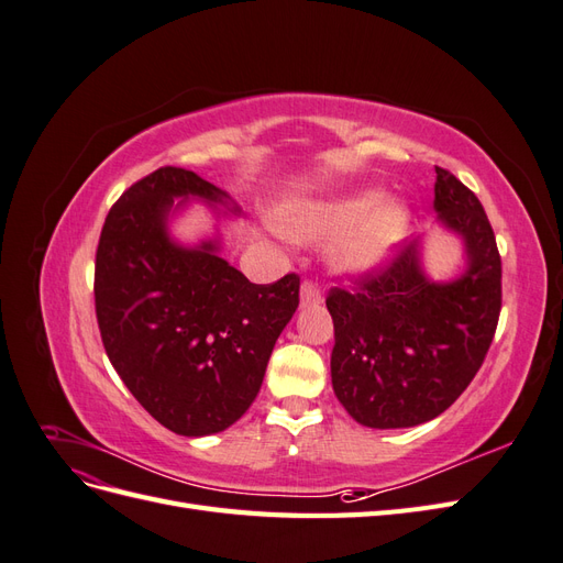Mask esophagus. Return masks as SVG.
I'll return each mask as SVG.
<instances>
[{
  "instance_id": "1",
  "label": "esophagus",
  "mask_w": 563,
  "mask_h": 563,
  "mask_svg": "<svg viewBox=\"0 0 563 563\" xmlns=\"http://www.w3.org/2000/svg\"><path fill=\"white\" fill-rule=\"evenodd\" d=\"M321 302V288L312 282H305L300 286V305L302 308H312V305Z\"/></svg>"
}]
</instances>
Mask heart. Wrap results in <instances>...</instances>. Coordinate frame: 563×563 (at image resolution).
<instances>
[{
	"label": "heart",
	"instance_id": "1",
	"mask_svg": "<svg viewBox=\"0 0 563 563\" xmlns=\"http://www.w3.org/2000/svg\"><path fill=\"white\" fill-rule=\"evenodd\" d=\"M296 242H331V263L347 277H366L385 267L411 232V213L380 190H362L314 201L282 220Z\"/></svg>",
	"mask_w": 563,
	"mask_h": 563
}]
</instances>
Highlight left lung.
<instances>
[{
    "label": "left lung",
    "instance_id": "left-lung-1",
    "mask_svg": "<svg viewBox=\"0 0 563 563\" xmlns=\"http://www.w3.org/2000/svg\"><path fill=\"white\" fill-rule=\"evenodd\" d=\"M434 211L463 240V275L430 279L416 240L354 291L335 286L327 298L333 391L373 430L416 428L444 413L482 368L498 327L503 267L482 201L437 166Z\"/></svg>",
    "mask_w": 563,
    "mask_h": 563
}]
</instances>
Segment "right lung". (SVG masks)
<instances>
[{"instance_id": "obj_1", "label": "right lung", "mask_w": 563, "mask_h": 563, "mask_svg": "<svg viewBox=\"0 0 563 563\" xmlns=\"http://www.w3.org/2000/svg\"><path fill=\"white\" fill-rule=\"evenodd\" d=\"M199 199L240 216L228 192L162 166L110 209L96 251V317L119 378L166 430H228L258 397L269 354L298 308L300 279L251 284L220 242L178 244L168 218Z\"/></svg>"}]
</instances>
